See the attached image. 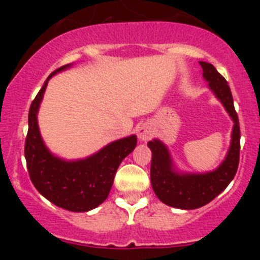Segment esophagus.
Returning <instances> with one entry per match:
<instances>
[{"mask_svg":"<svg viewBox=\"0 0 260 260\" xmlns=\"http://www.w3.org/2000/svg\"><path fill=\"white\" fill-rule=\"evenodd\" d=\"M137 136L141 141H143V142L148 141L149 138L152 137L151 125H149L148 123H143V124H141L137 129Z\"/></svg>","mask_w":260,"mask_h":260,"instance_id":"esophagus-1","label":"esophagus"}]
</instances>
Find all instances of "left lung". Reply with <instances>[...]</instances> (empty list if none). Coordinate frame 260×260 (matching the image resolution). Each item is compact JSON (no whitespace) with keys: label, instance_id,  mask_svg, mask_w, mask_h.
I'll return each mask as SVG.
<instances>
[{"label":"left lung","instance_id":"1","mask_svg":"<svg viewBox=\"0 0 260 260\" xmlns=\"http://www.w3.org/2000/svg\"><path fill=\"white\" fill-rule=\"evenodd\" d=\"M204 79L209 83V89L233 120L232 141L224 161L215 170L203 174L180 171L172 159L169 148L162 141H149L152 151L151 183L157 198L171 208L192 210L201 208L214 200L228 187L237 174L239 165L240 129L239 119L234 108L232 91L228 81L217 73L210 62L200 61Z\"/></svg>","mask_w":260,"mask_h":260}]
</instances>
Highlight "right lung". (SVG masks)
<instances>
[{
    "label": "right lung",
    "mask_w": 260,
    "mask_h": 260,
    "mask_svg": "<svg viewBox=\"0 0 260 260\" xmlns=\"http://www.w3.org/2000/svg\"><path fill=\"white\" fill-rule=\"evenodd\" d=\"M64 65L49 75L31 103L25 158L28 175L36 190L50 203L65 210L85 212L101 205L109 195L120 162L136 148V135L108 143L91 156L65 159L50 152L39 129L38 113L49 80L72 68Z\"/></svg>",
    "instance_id": "right-lung-1"
}]
</instances>
